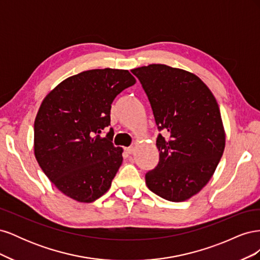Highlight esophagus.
<instances>
[{
  "mask_svg": "<svg viewBox=\"0 0 260 260\" xmlns=\"http://www.w3.org/2000/svg\"><path fill=\"white\" fill-rule=\"evenodd\" d=\"M124 151L127 152V153H129V154H133V153H135V147H133V146L125 147V148H124Z\"/></svg>",
  "mask_w": 260,
  "mask_h": 260,
  "instance_id": "esophagus-1",
  "label": "esophagus"
}]
</instances>
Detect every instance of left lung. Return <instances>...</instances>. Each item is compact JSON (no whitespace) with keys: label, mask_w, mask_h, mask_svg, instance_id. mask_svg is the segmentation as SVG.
<instances>
[{"label":"left lung","mask_w":260,"mask_h":260,"mask_svg":"<svg viewBox=\"0 0 260 260\" xmlns=\"http://www.w3.org/2000/svg\"><path fill=\"white\" fill-rule=\"evenodd\" d=\"M142 84L160 133L157 166L146 172L153 193L186 201L207 184L223 154L225 133L215 96L198 76L152 64L132 69Z\"/></svg>","instance_id":"8db88e82"}]
</instances>
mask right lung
I'll return each instance as SVG.
<instances>
[{
  "instance_id": "obj_1",
  "label": "right lung",
  "mask_w": 260,
  "mask_h": 260,
  "mask_svg": "<svg viewBox=\"0 0 260 260\" xmlns=\"http://www.w3.org/2000/svg\"><path fill=\"white\" fill-rule=\"evenodd\" d=\"M136 83L128 70L92 69L67 78L43 100L35 120V155L51 182L68 198L91 203L105 194L122 164L113 144L115 98Z\"/></svg>"
}]
</instances>
